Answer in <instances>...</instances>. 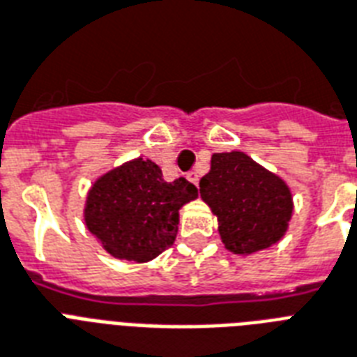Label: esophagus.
Segmentation results:
<instances>
[{"label": "esophagus", "mask_w": 357, "mask_h": 357, "mask_svg": "<svg viewBox=\"0 0 357 357\" xmlns=\"http://www.w3.org/2000/svg\"><path fill=\"white\" fill-rule=\"evenodd\" d=\"M187 179H189L190 183L198 185V181H200V176H198L196 172H189V174H187Z\"/></svg>", "instance_id": "esophagus-1"}]
</instances>
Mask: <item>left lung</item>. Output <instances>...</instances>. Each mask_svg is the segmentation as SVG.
Returning <instances> with one entry per match:
<instances>
[{"mask_svg": "<svg viewBox=\"0 0 357 357\" xmlns=\"http://www.w3.org/2000/svg\"><path fill=\"white\" fill-rule=\"evenodd\" d=\"M200 196L218 218V234L234 254H254L276 244L293 217V195L276 174L244 151L213 153L200 179Z\"/></svg>", "mask_w": 357, "mask_h": 357, "instance_id": "1", "label": "left lung"}]
</instances>
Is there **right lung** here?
I'll return each mask as SVG.
<instances>
[{
	"instance_id": "1",
	"label": "right lung",
	"mask_w": 357,
	"mask_h": 357,
	"mask_svg": "<svg viewBox=\"0 0 357 357\" xmlns=\"http://www.w3.org/2000/svg\"><path fill=\"white\" fill-rule=\"evenodd\" d=\"M195 198V185L185 178L165 181L155 162L139 157L94 181L85 224L113 257L146 263L172 246L179 209Z\"/></svg>"
}]
</instances>
